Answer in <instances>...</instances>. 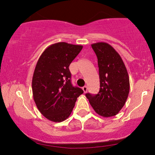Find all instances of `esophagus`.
Instances as JSON below:
<instances>
[{"label": "esophagus", "instance_id": "obj_1", "mask_svg": "<svg viewBox=\"0 0 155 155\" xmlns=\"http://www.w3.org/2000/svg\"><path fill=\"white\" fill-rule=\"evenodd\" d=\"M82 89L84 91V93H86L87 91V86H84Z\"/></svg>", "mask_w": 155, "mask_h": 155}]
</instances>
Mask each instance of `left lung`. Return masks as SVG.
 <instances>
[{"label": "left lung", "mask_w": 155, "mask_h": 155, "mask_svg": "<svg viewBox=\"0 0 155 155\" xmlns=\"http://www.w3.org/2000/svg\"><path fill=\"white\" fill-rule=\"evenodd\" d=\"M98 59L100 90L94 95L85 94L92 108L103 117L118 114L124 107L130 90L129 77L117 52L105 42L91 44Z\"/></svg>", "instance_id": "left-lung-1"}]
</instances>
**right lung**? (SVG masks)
I'll return each instance as SVG.
<instances>
[{"mask_svg": "<svg viewBox=\"0 0 155 155\" xmlns=\"http://www.w3.org/2000/svg\"><path fill=\"white\" fill-rule=\"evenodd\" d=\"M83 48L81 45L58 42L49 46L37 62L32 79L34 101L51 121H64L72 111L82 89L71 83L69 65Z\"/></svg>", "mask_w": 155, "mask_h": 155, "instance_id": "add662e5", "label": "right lung"}]
</instances>
